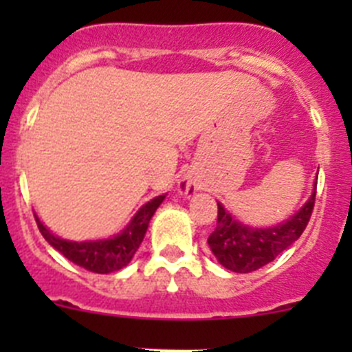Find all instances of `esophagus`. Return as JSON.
I'll list each match as a JSON object with an SVG mask.
<instances>
[{"label":"esophagus","mask_w":352,"mask_h":352,"mask_svg":"<svg viewBox=\"0 0 352 352\" xmlns=\"http://www.w3.org/2000/svg\"><path fill=\"white\" fill-rule=\"evenodd\" d=\"M180 192L186 194V196H190V194L194 192V187L190 186L189 182H182V186H180Z\"/></svg>","instance_id":"obj_1"}]
</instances>
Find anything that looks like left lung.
<instances>
[{
    "mask_svg": "<svg viewBox=\"0 0 352 352\" xmlns=\"http://www.w3.org/2000/svg\"><path fill=\"white\" fill-rule=\"evenodd\" d=\"M315 194L307 204L285 223L272 228H252L232 218L218 202V221L208 243L223 267L233 272H254L274 261L291 243L296 242L310 221Z\"/></svg>",
    "mask_w": 352,
    "mask_h": 352,
    "instance_id": "obj_1",
    "label": "left lung"
}]
</instances>
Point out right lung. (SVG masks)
Returning <instances> with one entry per match:
<instances>
[{
	"label": "right lung",
	"instance_id": "right-lung-1",
	"mask_svg": "<svg viewBox=\"0 0 352 352\" xmlns=\"http://www.w3.org/2000/svg\"><path fill=\"white\" fill-rule=\"evenodd\" d=\"M165 196H158L151 199L150 202L143 206L140 211L136 212L129 225L126 226L120 235L113 236L107 240H95V242H69V240H63L59 236L52 235L38 218L37 221L38 230H41L42 236L47 240L49 245L61 252L63 255L71 261L73 264L80 265V267L87 269L90 272H97V274H109V272H116L119 269L126 267L131 262L133 255L140 248L141 242L144 239L148 225H150L151 216L162 204Z\"/></svg>",
	"mask_w": 352,
	"mask_h": 352
}]
</instances>
